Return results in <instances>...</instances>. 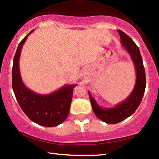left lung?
<instances>
[{"instance_id": "obj_1", "label": "left lung", "mask_w": 159, "mask_h": 159, "mask_svg": "<svg viewBox=\"0 0 159 159\" xmlns=\"http://www.w3.org/2000/svg\"><path fill=\"white\" fill-rule=\"evenodd\" d=\"M118 33L121 39V44L130 55L136 71V81L134 89L126 99L114 107L109 108L100 107L89 92L94 114L102 121L109 124L120 123L134 114L141 102L146 88L145 69L139 48L127 34L120 30H118Z\"/></svg>"}]
</instances>
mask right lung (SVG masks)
<instances>
[{
	"label": "right lung",
	"instance_id": "obj_1",
	"mask_svg": "<svg viewBox=\"0 0 159 159\" xmlns=\"http://www.w3.org/2000/svg\"><path fill=\"white\" fill-rule=\"evenodd\" d=\"M34 30H31L30 34ZM27 36L19 44L13 59L12 84L19 106L31 121L45 127H54L65 121L68 116L73 88L77 84H69L50 94H39L28 89L21 79L19 57Z\"/></svg>",
	"mask_w": 159,
	"mask_h": 159
}]
</instances>
